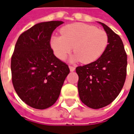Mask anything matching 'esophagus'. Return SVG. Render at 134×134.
<instances>
[{"mask_svg":"<svg viewBox=\"0 0 134 134\" xmlns=\"http://www.w3.org/2000/svg\"><path fill=\"white\" fill-rule=\"evenodd\" d=\"M69 68H70V71H75V69H76L75 66H69Z\"/></svg>","mask_w":134,"mask_h":134,"instance_id":"obj_1","label":"esophagus"}]
</instances>
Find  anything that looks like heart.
<instances>
[{
  "label": "heart",
  "instance_id": "obj_1",
  "mask_svg": "<svg viewBox=\"0 0 134 134\" xmlns=\"http://www.w3.org/2000/svg\"><path fill=\"white\" fill-rule=\"evenodd\" d=\"M60 34L61 36H53L51 40L54 53L60 59H64L74 47L76 54L73 60L92 63L102 55L108 43L106 31L85 23L67 25L61 28Z\"/></svg>",
  "mask_w": 134,
  "mask_h": 134
}]
</instances>
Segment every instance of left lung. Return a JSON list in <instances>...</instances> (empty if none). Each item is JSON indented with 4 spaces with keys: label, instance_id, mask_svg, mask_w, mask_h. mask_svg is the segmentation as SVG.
I'll list each match as a JSON object with an SVG mask.
<instances>
[{
    "label": "left lung",
    "instance_id": "1",
    "mask_svg": "<svg viewBox=\"0 0 134 134\" xmlns=\"http://www.w3.org/2000/svg\"><path fill=\"white\" fill-rule=\"evenodd\" d=\"M108 34V44L98 60L76 68L79 97L93 109L113 102L121 92L126 77L127 55L120 36L99 22Z\"/></svg>",
    "mask_w": 134,
    "mask_h": 134
}]
</instances>
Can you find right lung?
<instances>
[{
  "instance_id": "1",
  "label": "right lung",
  "mask_w": 134,
  "mask_h": 134,
  "mask_svg": "<svg viewBox=\"0 0 134 134\" xmlns=\"http://www.w3.org/2000/svg\"><path fill=\"white\" fill-rule=\"evenodd\" d=\"M63 22L36 24L18 37L11 57L13 87L23 102L36 109L53 106L70 69L53 54V31Z\"/></svg>"
}]
</instances>
